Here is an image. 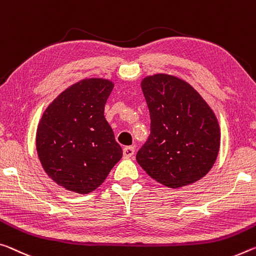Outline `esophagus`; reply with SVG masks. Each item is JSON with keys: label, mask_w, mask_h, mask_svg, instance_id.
<instances>
[{"label": "esophagus", "mask_w": 256, "mask_h": 256, "mask_svg": "<svg viewBox=\"0 0 256 256\" xmlns=\"http://www.w3.org/2000/svg\"><path fill=\"white\" fill-rule=\"evenodd\" d=\"M133 155H134V147H131V146H128V147H125L123 149L124 158H131Z\"/></svg>", "instance_id": "1"}]
</instances>
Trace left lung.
<instances>
[{"instance_id": "obj_1", "label": "left lung", "mask_w": 256, "mask_h": 256, "mask_svg": "<svg viewBox=\"0 0 256 256\" xmlns=\"http://www.w3.org/2000/svg\"><path fill=\"white\" fill-rule=\"evenodd\" d=\"M150 134L136 154L149 176L170 188L192 184L210 172L220 149L216 114L179 77L155 74L141 82Z\"/></svg>"}]
</instances>
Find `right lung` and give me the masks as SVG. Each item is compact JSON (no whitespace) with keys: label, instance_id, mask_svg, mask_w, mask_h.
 <instances>
[{"label":"right lung","instance_id":"obj_1","mask_svg":"<svg viewBox=\"0 0 256 256\" xmlns=\"http://www.w3.org/2000/svg\"><path fill=\"white\" fill-rule=\"evenodd\" d=\"M114 83L80 80L48 104L36 132V150L44 171L56 184L88 194L102 184L123 150L104 118Z\"/></svg>","mask_w":256,"mask_h":256}]
</instances>
